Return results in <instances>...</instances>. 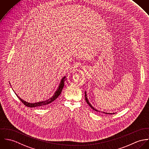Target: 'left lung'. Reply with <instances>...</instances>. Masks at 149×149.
<instances>
[{
	"label": "left lung",
	"instance_id": "left-lung-1",
	"mask_svg": "<svg viewBox=\"0 0 149 149\" xmlns=\"http://www.w3.org/2000/svg\"><path fill=\"white\" fill-rule=\"evenodd\" d=\"M84 97H85V99H86V102L87 103V104L94 110H95V111H98V112H100V111H98V110H97V109H95L94 107H93V106L90 103V102H88V100L87 99V95H86V93L85 92V95H84ZM102 113H105V114H114V113H105V112H102Z\"/></svg>",
	"mask_w": 149,
	"mask_h": 149
}]
</instances>
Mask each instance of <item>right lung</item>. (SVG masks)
I'll use <instances>...</instances> for the list:
<instances>
[{
  "mask_svg": "<svg viewBox=\"0 0 149 149\" xmlns=\"http://www.w3.org/2000/svg\"><path fill=\"white\" fill-rule=\"evenodd\" d=\"M65 79H66V77H64L61 80V83L59 84V86L57 89V90L55 91V93H54V94L53 95V96L50 98L48 100H45V101H42V102H36V103H29L25 100H23V99H21L20 97H19V96L17 95V94L15 93V94L17 95V97H18V98L20 100V101L26 106L27 107H42V106H44L46 104H48L52 102L53 101H54L56 99L58 98V97L59 96V95L61 94L62 93V89L64 87V82L65 81Z\"/></svg>",
  "mask_w": 149,
  "mask_h": 149,
  "instance_id": "obj_1",
  "label": "right lung"
}]
</instances>
